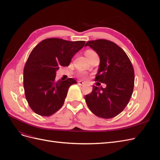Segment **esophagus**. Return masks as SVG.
Listing matches in <instances>:
<instances>
[{
	"mask_svg": "<svg viewBox=\"0 0 160 160\" xmlns=\"http://www.w3.org/2000/svg\"><path fill=\"white\" fill-rule=\"evenodd\" d=\"M78 84L80 85H85V82L81 81H78Z\"/></svg>",
	"mask_w": 160,
	"mask_h": 160,
	"instance_id": "esophagus-1",
	"label": "esophagus"
}]
</instances>
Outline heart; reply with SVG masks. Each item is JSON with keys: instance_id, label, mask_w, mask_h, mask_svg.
<instances>
[{"instance_id": "heart-1", "label": "heart", "mask_w": 160, "mask_h": 160, "mask_svg": "<svg viewBox=\"0 0 160 160\" xmlns=\"http://www.w3.org/2000/svg\"><path fill=\"white\" fill-rule=\"evenodd\" d=\"M92 53H95V52L93 51H91V50H88L85 52V55H89V54H92ZM79 77H81V78H85L86 75L85 73H83V72H82V73L79 74Z\"/></svg>"}]
</instances>
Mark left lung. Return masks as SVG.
<instances>
[{"mask_svg":"<svg viewBox=\"0 0 160 160\" xmlns=\"http://www.w3.org/2000/svg\"><path fill=\"white\" fill-rule=\"evenodd\" d=\"M87 46L98 53L100 59L95 81L107 86H93L91 93L85 97L86 103L98 117L113 118L126 107L133 93L135 77L132 64L122 48L110 41H89Z\"/></svg>","mask_w":160,"mask_h":160,"instance_id":"1","label":"left lung"}]
</instances>
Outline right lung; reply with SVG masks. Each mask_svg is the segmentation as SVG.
<instances>
[{"label": "right lung", "mask_w": 160, "mask_h": 160, "mask_svg": "<svg viewBox=\"0 0 160 160\" xmlns=\"http://www.w3.org/2000/svg\"><path fill=\"white\" fill-rule=\"evenodd\" d=\"M85 42L50 38L32 49L24 68L23 85L26 99L34 112L50 116L62 107L69 87L77 81L72 78L55 81L56 71L61 66H69Z\"/></svg>", "instance_id": "add662e5"}]
</instances>
